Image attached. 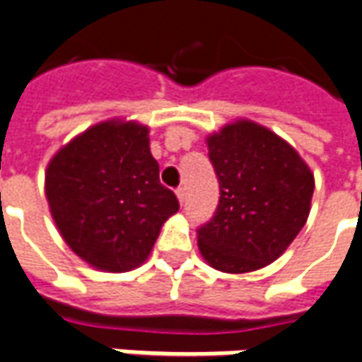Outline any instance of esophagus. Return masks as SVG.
<instances>
[{
    "mask_svg": "<svg viewBox=\"0 0 362 362\" xmlns=\"http://www.w3.org/2000/svg\"><path fill=\"white\" fill-rule=\"evenodd\" d=\"M175 194H177V201H179V204L183 206V204H185V197H187L185 189H177Z\"/></svg>",
    "mask_w": 362,
    "mask_h": 362,
    "instance_id": "esophagus-1",
    "label": "esophagus"
}]
</instances>
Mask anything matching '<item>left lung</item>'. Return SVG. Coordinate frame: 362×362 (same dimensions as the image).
<instances>
[{
	"mask_svg": "<svg viewBox=\"0 0 362 362\" xmlns=\"http://www.w3.org/2000/svg\"><path fill=\"white\" fill-rule=\"evenodd\" d=\"M220 202L199 228V251L210 267L242 275L271 265L304 228L314 173L286 140L238 119L206 136Z\"/></svg>",
	"mask_w": 362,
	"mask_h": 362,
	"instance_id": "obj_1",
	"label": "left lung"
}]
</instances>
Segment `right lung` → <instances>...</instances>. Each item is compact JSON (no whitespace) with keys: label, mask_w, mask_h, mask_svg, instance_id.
Segmentation results:
<instances>
[{"label":"right lung","mask_w":362,"mask_h":362,"mask_svg":"<svg viewBox=\"0 0 362 362\" xmlns=\"http://www.w3.org/2000/svg\"><path fill=\"white\" fill-rule=\"evenodd\" d=\"M45 193L64 242L107 273L140 267L179 210L160 183L150 128L127 119L97 122L62 146L46 165Z\"/></svg>","instance_id":"right-lung-1"}]
</instances>
